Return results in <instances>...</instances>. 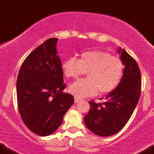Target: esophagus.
Segmentation results:
<instances>
[{
  "instance_id": "obj_1",
  "label": "esophagus",
  "mask_w": 154,
  "mask_h": 154,
  "mask_svg": "<svg viewBox=\"0 0 154 154\" xmlns=\"http://www.w3.org/2000/svg\"><path fill=\"white\" fill-rule=\"evenodd\" d=\"M80 101H82V100L79 99V98L77 97H74V102H75V103H79Z\"/></svg>"
}]
</instances>
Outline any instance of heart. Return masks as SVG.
I'll return each instance as SVG.
<instances>
[{
    "label": "heart",
    "instance_id": "1",
    "mask_svg": "<svg viewBox=\"0 0 154 154\" xmlns=\"http://www.w3.org/2000/svg\"><path fill=\"white\" fill-rule=\"evenodd\" d=\"M62 70L67 77L77 79L87 72L88 79L78 80L69 90L76 97L84 98L112 92L119 85L124 74L121 59L103 51L84 52L80 59L70 57L62 63Z\"/></svg>",
    "mask_w": 154,
    "mask_h": 154
}]
</instances>
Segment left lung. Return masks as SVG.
I'll return each mask as SVG.
<instances>
[{
  "label": "left lung",
  "mask_w": 154,
  "mask_h": 154,
  "mask_svg": "<svg viewBox=\"0 0 154 154\" xmlns=\"http://www.w3.org/2000/svg\"><path fill=\"white\" fill-rule=\"evenodd\" d=\"M118 52L124 65L121 81L116 89L106 95L105 102L89 101L91 109L84 117L86 127L100 137L113 135L124 128L140 97L141 74L139 66L124 49L120 48Z\"/></svg>",
  "instance_id": "obj_1"
}]
</instances>
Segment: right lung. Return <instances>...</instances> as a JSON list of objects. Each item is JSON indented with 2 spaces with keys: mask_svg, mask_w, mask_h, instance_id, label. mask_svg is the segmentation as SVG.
Wrapping results in <instances>:
<instances>
[{
  "mask_svg": "<svg viewBox=\"0 0 154 154\" xmlns=\"http://www.w3.org/2000/svg\"><path fill=\"white\" fill-rule=\"evenodd\" d=\"M57 38H50L27 57L17 80V106L27 128L38 136L51 135L61 125L74 103L63 93L61 61L57 54Z\"/></svg>",
  "mask_w": 154,
  "mask_h": 154,
  "instance_id": "add662e5",
  "label": "right lung"
}]
</instances>
